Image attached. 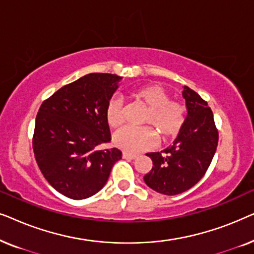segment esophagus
<instances>
[{
  "mask_svg": "<svg viewBox=\"0 0 254 254\" xmlns=\"http://www.w3.org/2000/svg\"><path fill=\"white\" fill-rule=\"evenodd\" d=\"M136 157H137L136 155L129 154V152H123V158L125 159H135Z\"/></svg>",
  "mask_w": 254,
  "mask_h": 254,
  "instance_id": "1",
  "label": "esophagus"
}]
</instances>
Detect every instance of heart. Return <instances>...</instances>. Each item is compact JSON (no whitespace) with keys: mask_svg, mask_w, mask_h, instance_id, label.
I'll use <instances>...</instances> for the list:
<instances>
[{"mask_svg":"<svg viewBox=\"0 0 254 254\" xmlns=\"http://www.w3.org/2000/svg\"><path fill=\"white\" fill-rule=\"evenodd\" d=\"M131 96L148 107L143 124L154 127L161 140L170 141L180 133L185 123V107L177 100L170 99L165 89L159 85H145L134 90ZM105 119L111 127H118L123 124L124 102L120 97H113L109 100ZM152 128L123 127L114 133L112 142L121 150L137 154L155 145L157 136Z\"/></svg>","mask_w":254,"mask_h":254,"instance_id":"obj_1","label":"heart"}]
</instances>
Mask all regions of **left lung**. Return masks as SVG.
<instances>
[{"instance_id":"1","label":"left lung","mask_w":254,"mask_h":254,"mask_svg":"<svg viewBox=\"0 0 254 254\" xmlns=\"http://www.w3.org/2000/svg\"><path fill=\"white\" fill-rule=\"evenodd\" d=\"M183 97L187 116L173 145L163 155L147 154L152 169L144 176V183L164 195H177L195 185L209 168L218 143L214 116L207 102L189 86H184Z\"/></svg>"}]
</instances>
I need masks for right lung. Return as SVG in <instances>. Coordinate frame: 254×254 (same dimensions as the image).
<instances>
[{
    "mask_svg": "<svg viewBox=\"0 0 254 254\" xmlns=\"http://www.w3.org/2000/svg\"><path fill=\"white\" fill-rule=\"evenodd\" d=\"M123 79L92 72L62 86L41 104L36 118L33 151L50 185L74 200L95 195L105 186L116 162L105 111Z\"/></svg>",
    "mask_w": 254,
    "mask_h": 254,
    "instance_id": "1",
    "label": "right lung"
}]
</instances>
